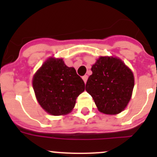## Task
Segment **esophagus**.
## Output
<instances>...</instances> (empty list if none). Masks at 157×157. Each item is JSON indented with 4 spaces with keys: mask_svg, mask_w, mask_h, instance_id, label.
I'll return each mask as SVG.
<instances>
[{
    "mask_svg": "<svg viewBox=\"0 0 157 157\" xmlns=\"http://www.w3.org/2000/svg\"><path fill=\"white\" fill-rule=\"evenodd\" d=\"M82 78H83V81H84V83H86V80H87V79H88V76L87 75H84L83 77H82Z\"/></svg>",
    "mask_w": 157,
    "mask_h": 157,
    "instance_id": "34e87169",
    "label": "esophagus"
}]
</instances>
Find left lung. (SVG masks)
Listing matches in <instances>:
<instances>
[{
    "instance_id": "8db88e82",
    "label": "left lung",
    "mask_w": 157,
    "mask_h": 157,
    "mask_svg": "<svg viewBox=\"0 0 157 157\" xmlns=\"http://www.w3.org/2000/svg\"><path fill=\"white\" fill-rule=\"evenodd\" d=\"M93 74L86 84L99 112L116 115L122 112L131 99L134 86L132 71L121 59L100 57L92 66Z\"/></svg>"
}]
</instances>
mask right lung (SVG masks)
I'll return each mask as SVG.
<instances>
[{
    "mask_svg": "<svg viewBox=\"0 0 157 157\" xmlns=\"http://www.w3.org/2000/svg\"><path fill=\"white\" fill-rule=\"evenodd\" d=\"M33 86L42 108L52 115L68 114L85 84L74 67L61 58H50L35 74Z\"/></svg>",
    "mask_w": 157,
    "mask_h": 157,
    "instance_id": "1",
    "label": "right lung"
}]
</instances>
